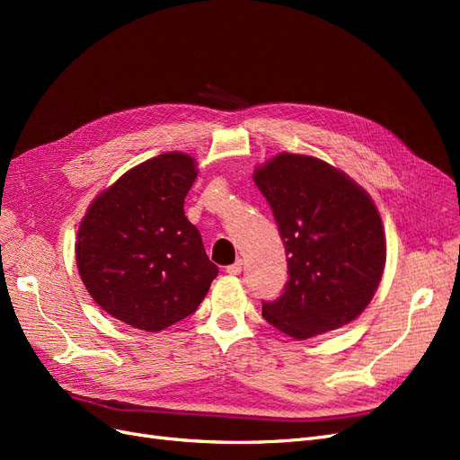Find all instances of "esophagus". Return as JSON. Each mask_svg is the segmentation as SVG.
I'll return each instance as SVG.
<instances>
[{
	"label": "esophagus",
	"mask_w": 460,
	"mask_h": 460,
	"mask_svg": "<svg viewBox=\"0 0 460 460\" xmlns=\"http://www.w3.org/2000/svg\"><path fill=\"white\" fill-rule=\"evenodd\" d=\"M242 269H243V262H242V259H238L235 262L228 264V267H226V272H228V274H232V276H238V274L242 272Z\"/></svg>",
	"instance_id": "esophagus-1"
}]
</instances>
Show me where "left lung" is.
Masks as SVG:
<instances>
[{"mask_svg": "<svg viewBox=\"0 0 460 460\" xmlns=\"http://www.w3.org/2000/svg\"><path fill=\"white\" fill-rule=\"evenodd\" d=\"M288 257L284 294L262 316L294 340L349 324L374 297L385 267L378 208L345 172L309 155L280 153L253 172Z\"/></svg>", "mask_w": 460, "mask_h": 460, "instance_id": "8db88e82", "label": "left lung"}]
</instances>
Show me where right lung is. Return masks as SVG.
<instances>
[{
	"mask_svg": "<svg viewBox=\"0 0 460 460\" xmlns=\"http://www.w3.org/2000/svg\"><path fill=\"white\" fill-rule=\"evenodd\" d=\"M198 163L171 151L124 172L80 222L76 264L100 307L137 330L159 332L196 313L218 267L184 215Z\"/></svg>",
	"mask_w": 460,
	"mask_h": 460,
	"instance_id": "right-lung-1",
	"label": "right lung"
}]
</instances>
